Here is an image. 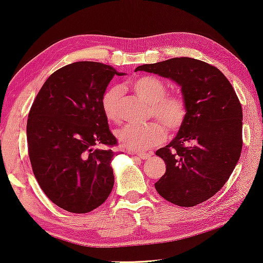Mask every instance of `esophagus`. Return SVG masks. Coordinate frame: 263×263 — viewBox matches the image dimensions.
<instances>
[{
    "label": "esophagus",
    "instance_id": "esophagus-1",
    "mask_svg": "<svg viewBox=\"0 0 263 263\" xmlns=\"http://www.w3.org/2000/svg\"><path fill=\"white\" fill-rule=\"evenodd\" d=\"M132 155H135V156H139L142 160H149L150 157H152V154H148V153H142V154H137L135 152H133Z\"/></svg>",
    "mask_w": 263,
    "mask_h": 263
}]
</instances>
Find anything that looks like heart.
<instances>
[{"label": "heart", "mask_w": 263, "mask_h": 263, "mask_svg": "<svg viewBox=\"0 0 263 263\" xmlns=\"http://www.w3.org/2000/svg\"><path fill=\"white\" fill-rule=\"evenodd\" d=\"M132 87L150 103L149 115L156 116L161 122L154 120L147 124H127L116 132V136L124 148L145 152L164 141L165 128L176 132L183 126L187 115V103L180 93H166V84L154 76L139 77L132 81ZM120 97L121 88L119 86H109L102 94L101 108L108 121L120 120Z\"/></svg>", "instance_id": "heart-1"}]
</instances>
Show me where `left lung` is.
I'll list each match as a JSON object with an SVG mask.
<instances>
[{
    "label": "left lung",
    "instance_id": "obj_1",
    "mask_svg": "<svg viewBox=\"0 0 263 263\" xmlns=\"http://www.w3.org/2000/svg\"><path fill=\"white\" fill-rule=\"evenodd\" d=\"M135 71L175 80L187 103L177 136L156 152L166 165L155 183L157 192L183 208L210 199L229 180L242 150V107L233 86L216 66L189 57L144 64Z\"/></svg>",
    "mask_w": 263,
    "mask_h": 263
}]
</instances>
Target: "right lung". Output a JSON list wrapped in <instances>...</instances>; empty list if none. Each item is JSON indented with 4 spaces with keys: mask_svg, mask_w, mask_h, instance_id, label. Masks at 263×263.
I'll use <instances>...</instances> for the list:
<instances>
[{
    "mask_svg": "<svg viewBox=\"0 0 263 263\" xmlns=\"http://www.w3.org/2000/svg\"><path fill=\"white\" fill-rule=\"evenodd\" d=\"M114 74L123 73L102 63H72L46 79L29 111L33 175L47 198L68 212H91L113 189L111 148L118 140L103 115L101 97Z\"/></svg>",
    "mask_w": 263,
    "mask_h": 263,
    "instance_id": "obj_1",
    "label": "right lung"
}]
</instances>
